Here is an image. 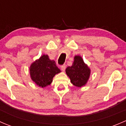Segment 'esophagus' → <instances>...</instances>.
Here are the masks:
<instances>
[{"instance_id": "1", "label": "esophagus", "mask_w": 126, "mask_h": 126, "mask_svg": "<svg viewBox=\"0 0 126 126\" xmlns=\"http://www.w3.org/2000/svg\"><path fill=\"white\" fill-rule=\"evenodd\" d=\"M65 69H66V65H65V64H63V65H62V66H61V69H62V71H65Z\"/></svg>"}]
</instances>
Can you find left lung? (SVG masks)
<instances>
[{
    "label": "left lung",
    "instance_id": "8db88e82",
    "mask_svg": "<svg viewBox=\"0 0 126 126\" xmlns=\"http://www.w3.org/2000/svg\"><path fill=\"white\" fill-rule=\"evenodd\" d=\"M66 73L74 86L82 87L85 85L90 78L91 69L80 55H75L71 66L66 69Z\"/></svg>",
    "mask_w": 126,
    "mask_h": 126
}]
</instances>
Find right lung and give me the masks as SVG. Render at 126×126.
<instances>
[{
  "mask_svg": "<svg viewBox=\"0 0 126 126\" xmlns=\"http://www.w3.org/2000/svg\"><path fill=\"white\" fill-rule=\"evenodd\" d=\"M29 71L31 79L41 88L49 85L54 76L61 72L55 61L50 60L49 56L44 54L32 63Z\"/></svg>",
  "mask_w": 126,
  "mask_h": 126,
  "instance_id": "right-lung-1",
  "label": "right lung"
}]
</instances>
